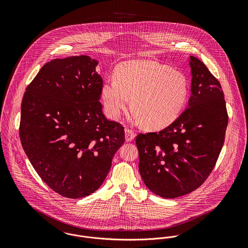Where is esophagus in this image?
Wrapping results in <instances>:
<instances>
[{
    "mask_svg": "<svg viewBox=\"0 0 248 248\" xmlns=\"http://www.w3.org/2000/svg\"><path fill=\"white\" fill-rule=\"evenodd\" d=\"M136 138V134L132 130H125V140L127 142H131Z\"/></svg>",
    "mask_w": 248,
    "mask_h": 248,
    "instance_id": "obj_1",
    "label": "esophagus"
}]
</instances>
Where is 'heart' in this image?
Segmentation results:
<instances>
[{
  "instance_id": "heart-1",
  "label": "heart",
  "mask_w": 248,
  "mask_h": 248,
  "mask_svg": "<svg viewBox=\"0 0 248 248\" xmlns=\"http://www.w3.org/2000/svg\"><path fill=\"white\" fill-rule=\"evenodd\" d=\"M187 80L180 71L150 60L120 63L113 79L102 84L101 96L108 114L118 118L131 103L138 122L150 129L171 125L185 104Z\"/></svg>"
}]
</instances>
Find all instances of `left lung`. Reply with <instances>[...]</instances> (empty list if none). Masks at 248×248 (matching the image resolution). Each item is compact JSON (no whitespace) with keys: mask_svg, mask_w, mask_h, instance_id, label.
I'll return each instance as SVG.
<instances>
[{"mask_svg":"<svg viewBox=\"0 0 248 248\" xmlns=\"http://www.w3.org/2000/svg\"><path fill=\"white\" fill-rule=\"evenodd\" d=\"M188 61V108L167 128L140 134L136 140L146 187L165 199L189 194L204 182L221 151L228 123L219 82L197 57Z\"/></svg>","mask_w":248,"mask_h":248,"instance_id":"obj_1","label":"left lung"}]
</instances>
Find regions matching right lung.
<instances>
[{"instance_id": "right-lung-1", "label": "right lung", "mask_w": 248, "mask_h": 248, "mask_svg": "<svg viewBox=\"0 0 248 248\" xmlns=\"http://www.w3.org/2000/svg\"><path fill=\"white\" fill-rule=\"evenodd\" d=\"M98 62L87 55L54 59L28 86L20 140L37 174L59 195L80 199L104 182L124 128L108 120Z\"/></svg>"}]
</instances>
